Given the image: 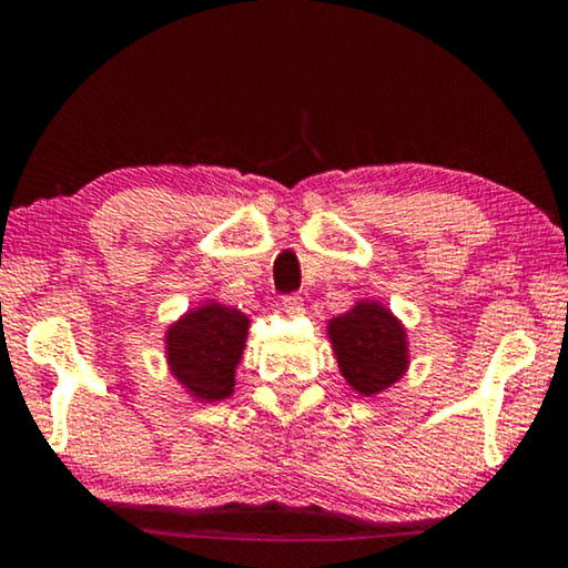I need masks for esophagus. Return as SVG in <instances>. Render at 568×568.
Here are the masks:
<instances>
[{
    "mask_svg": "<svg viewBox=\"0 0 568 568\" xmlns=\"http://www.w3.org/2000/svg\"><path fill=\"white\" fill-rule=\"evenodd\" d=\"M282 310L286 315L297 317L305 313V300H302L300 294H286V297H282Z\"/></svg>",
    "mask_w": 568,
    "mask_h": 568,
    "instance_id": "obj_1",
    "label": "esophagus"
}]
</instances>
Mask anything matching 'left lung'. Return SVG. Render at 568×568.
Masks as SVG:
<instances>
[{"label": "left lung", "mask_w": 568, "mask_h": 568, "mask_svg": "<svg viewBox=\"0 0 568 568\" xmlns=\"http://www.w3.org/2000/svg\"><path fill=\"white\" fill-rule=\"evenodd\" d=\"M328 341L338 369L364 398L398 383L408 369V333L377 300H359L328 321Z\"/></svg>", "instance_id": "1"}]
</instances>
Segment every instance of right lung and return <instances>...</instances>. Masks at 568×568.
I'll list each match as a JSON object with an SVG mask.
<instances>
[{
    "instance_id": "1",
    "label": "right lung",
    "mask_w": 568,
    "mask_h": 568,
    "mask_svg": "<svg viewBox=\"0 0 568 568\" xmlns=\"http://www.w3.org/2000/svg\"><path fill=\"white\" fill-rule=\"evenodd\" d=\"M251 317L237 307L206 300L191 307L165 331L170 375L196 403H216L235 393Z\"/></svg>"
}]
</instances>
